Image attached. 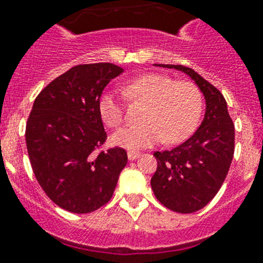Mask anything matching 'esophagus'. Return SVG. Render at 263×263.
<instances>
[{
	"label": "esophagus",
	"instance_id": "34e87169",
	"mask_svg": "<svg viewBox=\"0 0 263 263\" xmlns=\"http://www.w3.org/2000/svg\"><path fill=\"white\" fill-rule=\"evenodd\" d=\"M138 156H140V153H137V152H129V153H127V157H129L130 161H133V160H136V158L138 157Z\"/></svg>",
	"mask_w": 263,
	"mask_h": 263
}]
</instances>
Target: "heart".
<instances>
[{
  "label": "heart",
  "instance_id": "heart-1",
  "mask_svg": "<svg viewBox=\"0 0 263 263\" xmlns=\"http://www.w3.org/2000/svg\"><path fill=\"white\" fill-rule=\"evenodd\" d=\"M132 102L144 103L138 125H130L112 136V144L127 151H140L164 140L176 144L190 136L203 111V94L190 80H175L168 75L147 73L130 80L122 88ZM99 112L110 127L125 121L122 101L106 92L99 101Z\"/></svg>",
  "mask_w": 263,
  "mask_h": 263
}]
</instances>
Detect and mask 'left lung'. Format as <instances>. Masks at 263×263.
I'll list each match as a JSON object with an SVG mask.
<instances>
[{
	"instance_id": "8db88e82",
	"label": "left lung",
	"mask_w": 263,
	"mask_h": 263,
	"mask_svg": "<svg viewBox=\"0 0 263 263\" xmlns=\"http://www.w3.org/2000/svg\"><path fill=\"white\" fill-rule=\"evenodd\" d=\"M190 75L205 98V114L192 136L171 151L155 152L157 169L152 190L162 205L192 214L210 203L220 190L234 157L235 129L224 97L192 68L158 64Z\"/></svg>"
}]
</instances>
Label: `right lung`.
Here are the masks:
<instances>
[{"label": "right lung", "mask_w": 263, "mask_h": 263, "mask_svg": "<svg viewBox=\"0 0 263 263\" xmlns=\"http://www.w3.org/2000/svg\"><path fill=\"white\" fill-rule=\"evenodd\" d=\"M122 71L111 63L79 64L34 99L25 129L30 165L47 196L66 211L105 205L126 166L125 149L102 151L107 134L99 112L102 92Z\"/></svg>", "instance_id": "obj_1"}]
</instances>
